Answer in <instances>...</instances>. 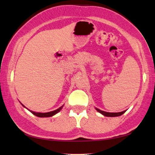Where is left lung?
<instances>
[{
	"mask_svg": "<svg viewBox=\"0 0 155 155\" xmlns=\"http://www.w3.org/2000/svg\"><path fill=\"white\" fill-rule=\"evenodd\" d=\"M96 110L97 112H99L100 113H101L102 114H103L104 116H106V117H119V116H121L124 114V113H125L126 110L125 111H123V112H114V113H112V112H104V111H102L99 110V109L96 108Z\"/></svg>",
	"mask_w": 155,
	"mask_h": 155,
	"instance_id": "left-lung-1",
	"label": "left lung"
}]
</instances>
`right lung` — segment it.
Segmentation results:
<instances>
[{"label": "right lung", "mask_w": 155, "mask_h": 155, "mask_svg": "<svg viewBox=\"0 0 155 155\" xmlns=\"http://www.w3.org/2000/svg\"><path fill=\"white\" fill-rule=\"evenodd\" d=\"M22 105H23V104H22ZM23 107H25V106L23 105ZM62 107H63V105H62V107H60V108H58V110H54V111H52V112H46V113L35 112H33V111H30V110H29V111L32 113V114H34V115H36V117H52V116H53V115H55V114H57V113L60 112V111L61 110H62Z\"/></svg>", "instance_id": "1"}]
</instances>
